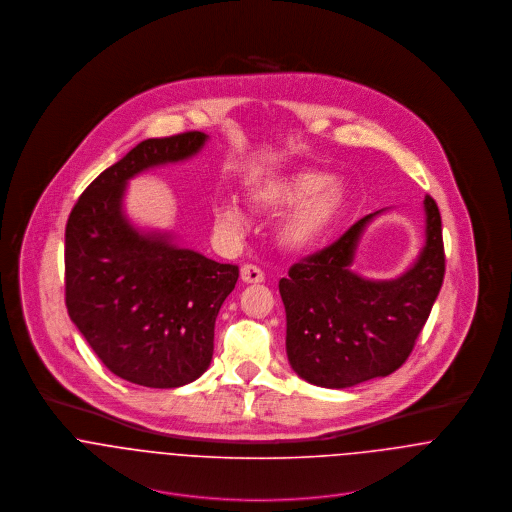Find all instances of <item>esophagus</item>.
I'll list each match as a JSON object with an SVG mask.
<instances>
[{"instance_id":"34e87169","label":"esophagus","mask_w":512,"mask_h":512,"mask_svg":"<svg viewBox=\"0 0 512 512\" xmlns=\"http://www.w3.org/2000/svg\"><path fill=\"white\" fill-rule=\"evenodd\" d=\"M240 278L246 284H260V282H264V272L254 264H244L240 268Z\"/></svg>"}]
</instances>
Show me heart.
Segmentation results:
<instances>
[{
	"label": "heart",
	"instance_id": "obj_1",
	"mask_svg": "<svg viewBox=\"0 0 512 512\" xmlns=\"http://www.w3.org/2000/svg\"><path fill=\"white\" fill-rule=\"evenodd\" d=\"M250 205L258 211H292L284 217L278 236L290 250L319 246L337 226L349 205L347 189L331 175L317 169H299L282 177L258 183L248 193ZM215 222L226 234H240L246 226L244 211L224 201L215 209Z\"/></svg>",
	"mask_w": 512,
	"mask_h": 512
}]
</instances>
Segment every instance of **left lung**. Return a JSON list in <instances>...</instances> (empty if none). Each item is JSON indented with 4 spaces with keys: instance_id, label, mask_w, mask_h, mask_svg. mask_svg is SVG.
I'll return each mask as SVG.
<instances>
[{
    "instance_id": "1",
    "label": "left lung",
    "mask_w": 512,
    "mask_h": 512,
    "mask_svg": "<svg viewBox=\"0 0 512 512\" xmlns=\"http://www.w3.org/2000/svg\"><path fill=\"white\" fill-rule=\"evenodd\" d=\"M426 246L400 278L372 282L351 272L372 217L357 220L331 246L299 260L280 280L286 351L293 370L325 388L388 376L406 363L438 297L445 252L436 201L426 195Z\"/></svg>"
}]
</instances>
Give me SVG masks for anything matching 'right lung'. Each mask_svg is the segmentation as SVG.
I'll list each match as a JSON object with an SVG mask.
<instances>
[{"label":"right lung","instance_id":"right-lung-1","mask_svg":"<svg viewBox=\"0 0 512 512\" xmlns=\"http://www.w3.org/2000/svg\"><path fill=\"white\" fill-rule=\"evenodd\" d=\"M205 142L203 132H185L138 144L84 189L65 230V303L74 325L110 372L147 388H177L209 368L215 321L238 266L136 230L122 199L128 179L187 159Z\"/></svg>","mask_w":512,"mask_h":512}]
</instances>
